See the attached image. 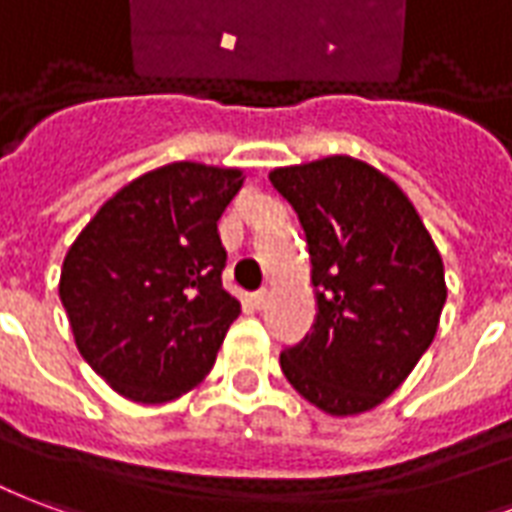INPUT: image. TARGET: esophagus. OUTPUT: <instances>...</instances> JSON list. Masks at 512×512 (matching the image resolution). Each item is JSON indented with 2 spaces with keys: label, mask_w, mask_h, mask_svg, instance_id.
<instances>
[{
  "label": "esophagus",
  "mask_w": 512,
  "mask_h": 512,
  "mask_svg": "<svg viewBox=\"0 0 512 512\" xmlns=\"http://www.w3.org/2000/svg\"><path fill=\"white\" fill-rule=\"evenodd\" d=\"M251 302H253V308H264V305L270 302V292H267V289H259V292H253Z\"/></svg>",
  "instance_id": "34e87169"
}]
</instances>
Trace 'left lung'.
<instances>
[{
  "label": "left lung",
  "mask_w": 512,
  "mask_h": 512,
  "mask_svg": "<svg viewBox=\"0 0 512 512\" xmlns=\"http://www.w3.org/2000/svg\"><path fill=\"white\" fill-rule=\"evenodd\" d=\"M270 182L305 231L319 308L311 333L281 352L283 374L322 412H368L434 341L442 256L404 190L363 160L275 169Z\"/></svg>",
  "instance_id": "8db88e82"
}]
</instances>
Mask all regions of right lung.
<instances>
[{"mask_svg":"<svg viewBox=\"0 0 512 512\" xmlns=\"http://www.w3.org/2000/svg\"><path fill=\"white\" fill-rule=\"evenodd\" d=\"M242 171L169 163L133 179L78 234L59 297L81 357L119 395L166 404L210 374L240 316L218 220Z\"/></svg>","mask_w":512,"mask_h":512,"instance_id":"add662e5","label":"right lung"}]
</instances>
